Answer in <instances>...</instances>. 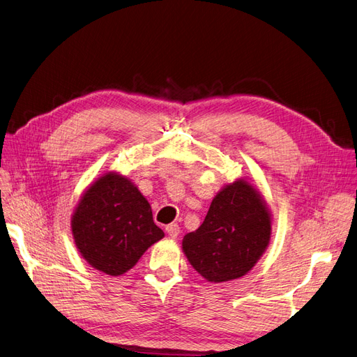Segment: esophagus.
I'll return each instance as SVG.
<instances>
[{
    "label": "esophagus",
    "mask_w": 357,
    "mask_h": 357,
    "mask_svg": "<svg viewBox=\"0 0 357 357\" xmlns=\"http://www.w3.org/2000/svg\"><path fill=\"white\" fill-rule=\"evenodd\" d=\"M166 231H167L169 237L176 238V237L181 234V228H179L178 224H169V225L166 227Z\"/></svg>",
    "instance_id": "esophagus-1"
}]
</instances>
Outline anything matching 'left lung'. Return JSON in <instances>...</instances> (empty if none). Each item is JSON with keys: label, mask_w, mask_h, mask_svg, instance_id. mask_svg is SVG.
Here are the masks:
<instances>
[{"label": "left lung", "mask_w": 357, "mask_h": 357, "mask_svg": "<svg viewBox=\"0 0 357 357\" xmlns=\"http://www.w3.org/2000/svg\"><path fill=\"white\" fill-rule=\"evenodd\" d=\"M271 237V213L258 188L245 179L215 195L203 224L183 236L182 250L212 283L243 278L259 261Z\"/></svg>", "instance_id": "1"}]
</instances>
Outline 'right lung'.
Instances as JSON below:
<instances>
[{
	"label": "right lung",
	"mask_w": 357,
	"mask_h": 357,
	"mask_svg": "<svg viewBox=\"0 0 357 357\" xmlns=\"http://www.w3.org/2000/svg\"><path fill=\"white\" fill-rule=\"evenodd\" d=\"M71 229L82 257L109 275L133 268L145 250L165 237L148 200L117 172L103 174L83 192Z\"/></svg>",
	"instance_id": "right-lung-1"
}]
</instances>
